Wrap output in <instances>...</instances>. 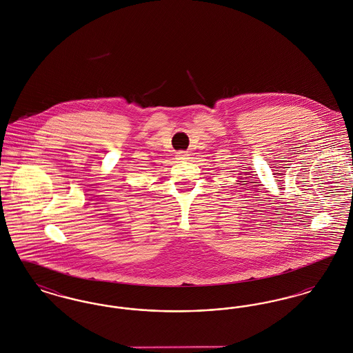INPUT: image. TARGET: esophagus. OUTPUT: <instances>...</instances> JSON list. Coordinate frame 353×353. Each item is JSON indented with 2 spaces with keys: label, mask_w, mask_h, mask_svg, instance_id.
<instances>
[{
  "label": "esophagus",
  "mask_w": 353,
  "mask_h": 353,
  "mask_svg": "<svg viewBox=\"0 0 353 353\" xmlns=\"http://www.w3.org/2000/svg\"><path fill=\"white\" fill-rule=\"evenodd\" d=\"M177 159H180V160H188V159H189V154H188L186 152H179V153H177Z\"/></svg>",
  "instance_id": "1"
}]
</instances>
